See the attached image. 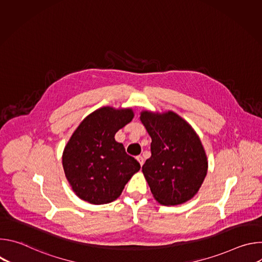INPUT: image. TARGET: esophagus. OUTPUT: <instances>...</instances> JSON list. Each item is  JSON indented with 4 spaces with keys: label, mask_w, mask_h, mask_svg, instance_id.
I'll use <instances>...</instances> for the list:
<instances>
[{
    "label": "esophagus",
    "mask_w": 262,
    "mask_h": 262,
    "mask_svg": "<svg viewBox=\"0 0 262 262\" xmlns=\"http://www.w3.org/2000/svg\"><path fill=\"white\" fill-rule=\"evenodd\" d=\"M136 159H137V161L139 162V164H140L141 166H143V164H144V159H143V157H141V156H138Z\"/></svg>",
    "instance_id": "34e87169"
}]
</instances>
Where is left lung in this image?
<instances>
[{
	"instance_id": "8db88e82",
	"label": "left lung",
	"mask_w": 262,
	"mask_h": 262,
	"mask_svg": "<svg viewBox=\"0 0 262 262\" xmlns=\"http://www.w3.org/2000/svg\"><path fill=\"white\" fill-rule=\"evenodd\" d=\"M140 119L151 138V157L142 172L152 196L166 206L191 200L201 188L208 168L199 136L173 111L144 110Z\"/></svg>"
}]
</instances>
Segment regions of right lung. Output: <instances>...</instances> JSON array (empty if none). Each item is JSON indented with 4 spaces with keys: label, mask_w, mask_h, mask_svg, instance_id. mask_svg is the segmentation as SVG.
Listing matches in <instances>:
<instances>
[{
    "label": "right lung",
    "mask_w": 262,
    "mask_h": 262,
    "mask_svg": "<svg viewBox=\"0 0 262 262\" xmlns=\"http://www.w3.org/2000/svg\"><path fill=\"white\" fill-rule=\"evenodd\" d=\"M134 118L132 107L102 106L73 132L62 155L65 176L76 195L91 204L116 200L141 166L115 140Z\"/></svg>",
    "instance_id": "1"
}]
</instances>
